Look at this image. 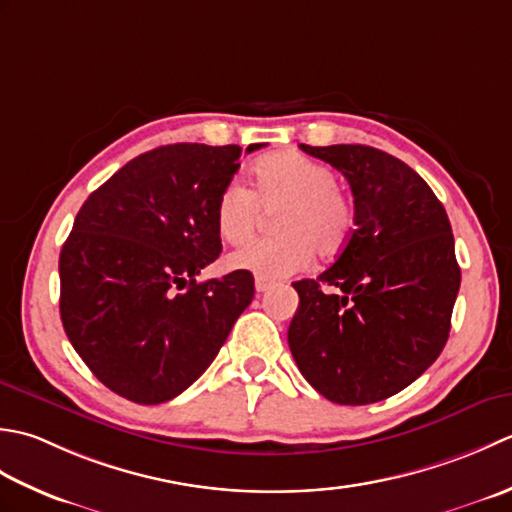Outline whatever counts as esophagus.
I'll list each match as a JSON object with an SVG mask.
<instances>
[{
    "label": "esophagus",
    "instance_id": "1",
    "mask_svg": "<svg viewBox=\"0 0 512 512\" xmlns=\"http://www.w3.org/2000/svg\"><path fill=\"white\" fill-rule=\"evenodd\" d=\"M269 287H271L269 280H265V278H256V291H258V294H263V291H267Z\"/></svg>",
    "mask_w": 512,
    "mask_h": 512
}]
</instances>
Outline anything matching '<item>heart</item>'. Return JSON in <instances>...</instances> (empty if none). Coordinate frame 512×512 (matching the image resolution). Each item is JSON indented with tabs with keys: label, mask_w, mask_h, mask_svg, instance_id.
<instances>
[{
	"label": "heart",
	"mask_w": 512,
	"mask_h": 512,
	"mask_svg": "<svg viewBox=\"0 0 512 512\" xmlns=\"http://www.w3.org/2000/svg\"><path fill=\"white\" fill-rule=\"evenodd\" d=\"M338 185L329 165L300 152L269 154L254 168V192L229 181L216 198V232L227 243H241L256 232L263 210L274 212L283 236L254 238L229 254L232 269L256 278L280 280L311 263L314 249L333 256L344 249L356 227L351 198Z\"/></svg>",
	"instance_id": "heart-1"
}]
</instances>
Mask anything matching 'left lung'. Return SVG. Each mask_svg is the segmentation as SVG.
Here are the masks:
<instances>
[{"label":"left lung","instance_id":"left-lung-1","mask_svg":"<svg viewBox=\"0 0 512 512\" xmlns=\"http://www.w3.org/2000/svg\"><path fill=\"white\" fill-rule=\"evenodd\" d=\"M344 174L356 229L336 263L298 280L289 349L336 404H373L409 387L440 356L462 271L444 205L404 161L369 145L300 143Z\"/></svg>","mask_w":512,"mask_h":512}]
</instances>
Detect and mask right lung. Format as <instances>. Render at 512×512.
<instances>
[{"mask_svg":"<svg viewBox=\"0 0 512 512\" xmlns=\"http://www.w3.org/2000/svg\"><path fill=\"white\" fill-rule=\"evenodd\" d=\"M241 154L238 145L174 143L137 156L88 196L61 247L66 336L125 400L183 393L254 298L249 271L196 280L223 249L216 198Z\"/></svg>","mask_w":512,"mask_h":512,"instance_id":"add662e5","label":"right lung"}]
</instances>
